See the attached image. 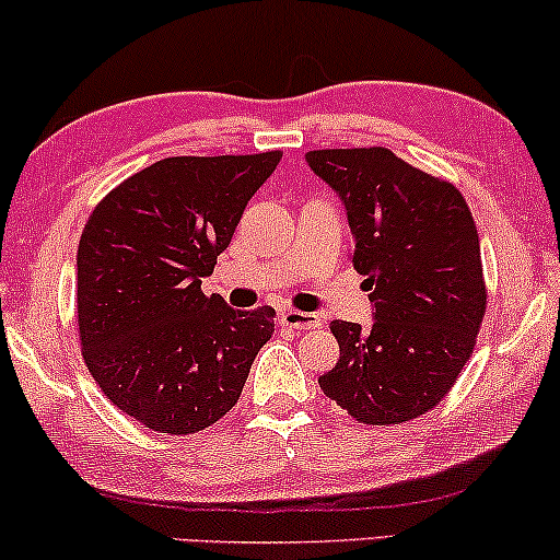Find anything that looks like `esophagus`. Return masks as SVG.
<instances>
[{"instance_id":"obj_1","label":"esophagus","mask_w":560,"mask_h":560,"mask_svg":"<svg viewBox=\"0 0 560 560\" xmlns=\"http://www.w3.org/2000/svg\"><path fill=\"white\" fill-rule=\"evenodd\" d=\"M280 322L290 326V329H318L322 326V316L316 314H308V311H285V314L280 316Z\"/></svg>"}]
</instances>
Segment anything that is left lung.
I'll return each instance as SVG.
<instances>
[{"instance_id": "1", "label": "left lung", "mask_w": 560, "mask_h": 560, "mask_svg": "<svg viewBox=\"0 0 560 560\" xmlns=\"http://www.w3.org/2000/svg\"><path fill=\"white\" fill-rule=\"evenodd\" d=\"M306 162L345 202L352 265L375 322H331L339 362L318 377L365 424H401L455 386L486 314L481 244L460 190L394 151L318 149Z\"/></svg>"}]
</instances>
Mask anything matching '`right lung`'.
<instances>
[{
    "label": "right lung",
    "instance_id": "right-lung-1",
    "mask_svg": "<svg viewBox=\"0 0 560 560\" xmlns=\"http://www.w3.org/2000/svg\"><path fill=\"white\" fill-rule=\"evenodd\" d=\"M282 159L170 156L107 192L79 238L77 316L86 368L122 413L192 434L238 401L275 308L234 311L202 278Z\"/></svg>",
    "mask_w": 560,
    "mask_h": 560
}]
</instances>
